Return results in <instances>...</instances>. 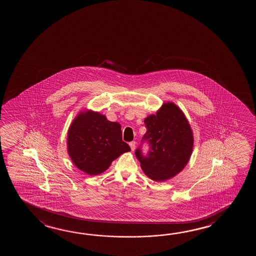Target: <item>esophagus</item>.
Wrapping results in <instances>:
<instances>
[{
    "instance_id": "esophagus-1",
    "label": "esophagus",
    "mask_w": 256,
    "mask_h": 256,
    "mask_svg": "<svg viewBox=\"0 0 256 256\" xmlns=\"http://www.w3.org/2000/svg\"><path fill=\"white\" fill-rule=\"evenodd\" d=\"M130 148H131V150H132V151H134V149H136V142H134V141H132V142H130Z\"/></svg>"
}]
</instances>
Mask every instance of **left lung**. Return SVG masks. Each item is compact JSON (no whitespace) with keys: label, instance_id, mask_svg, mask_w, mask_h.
Wrapping results in <instances>:
<instances>
[{"label":"left lung","instance_id":"8db88e82","mask_svg":"<svg viewBox=\"0 0 256 256\" xmlns=\"http://www.w3.org/2000/svg\"><path fill=\"white\" fill-rule=\"evenodd\" d=\"M149 151L142 154L140 144L134 154L144 174L155 181H165L184 168L192 154L193 132L183 112L173 102L164 104L156 114L144 118Z\"/></svg>","mask_w":256,"mask_h":256}]
</instances>
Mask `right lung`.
I'll return each instance as SVG.
<instances>
[{
	"instance_id": "right-lung-1",
	"label": "right lung",
	"mask_w": 256,
	"mask_h": 256,
	"mask_svg": "<svg viewBox=\"0 0 256 256\" xmlns=\"http://www.w3.org/2000/svg\"><path fill=\"white\" fill-rule=\"evenodd\" d=\"M67 144L73 164L88 175L101 174L120 155L130 151L122 141L120 124L92 110L80 112L73 120Z\"/></svg>"
}]
</instances>
